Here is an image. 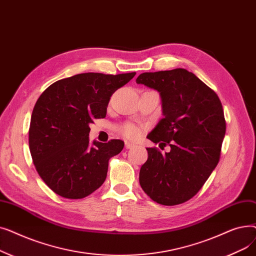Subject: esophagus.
I'll list each match as a JSON object with an SVG mask.
<instances>
[{
	"mask_svg": "<svg viewBox=\"0 0 256 256\" xmlns=\"http://www.w3.org/2000/svg\"><path fill=\"white\" fill-rule=\"evenodd\" d=\"M134 147H135V144L130 143V142H126V150H132V148H134Z\"/></svg>",
	"mask_w": 256,
	"mask_h": 256,
	"instance_id": "34e87169",
	"label": "esophagus"
}]
</instances>
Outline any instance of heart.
Listing matches in <instances>:
<instances>
[{"mask_svg": "<svg viewBox=\"0 0 256 256\" xmlns=\"http://www.w3.org/2000/svg\"><path fill=\"white\" fill-rule=\"evenodd\" d=\"M120 132L121 135L128 140H137L141 136L142 130L138 126L126 124L120 128Z\"/></svg>", "mask_w": 256, "mask_h": 256, "instance_id": "b5f03b06", "label": "heart"}]
</instances>
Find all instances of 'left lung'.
<instances>
[{"instance_id":"1","label":"left lung","mask_w":256,"mask_h":256,"mask_svg":"<svg viewBox=\"0 0 256 256\" xmlns=\"http://www.w3.org/2000/svg\"><path fill=\"white\" fill-rule=\"evenodd\" d=\"M156 89L162 98L164 118L148 134L160 148H146L139 180L143 191L156 204L186 202L202 188L219 163L226 122L217 93L184 68L143 72L137 80Z\"/></svg>"}]
</instances>
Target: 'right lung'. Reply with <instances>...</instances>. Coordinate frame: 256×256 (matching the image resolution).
Masks as SVG:
<instances>
[{"mask_svg":"<svg viewBox=\"0 0 256 256\" xmlns=\"http://www.w3.org/2000/svg\"><path fill=\"white\" fill-rule=\"evenodd\" d=\"M136 72H86L57 80L37 100L31 116L29 147L39 176L52 191L84 198L104 184L109 160L124 142L89 144V124L104 118L112 94Z\"/></svg>","mask_w":256,"mask_h":256,"instance_id":"right-lung-1","label":"right lung"}]
</instances>
